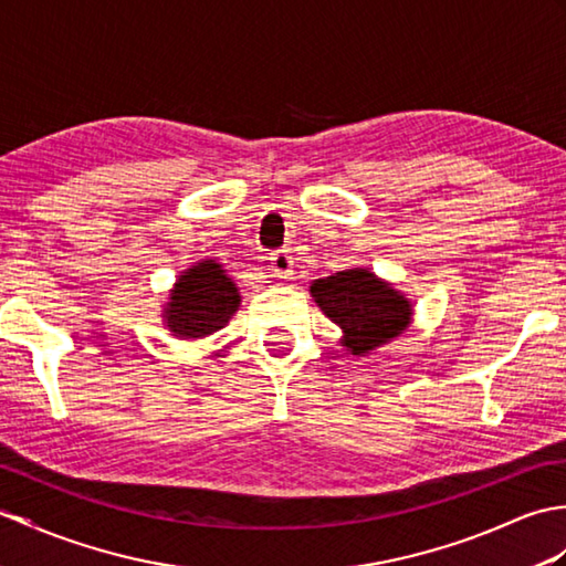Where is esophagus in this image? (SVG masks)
I'll return each instance as SVG.
<instances>
[{"instance_id":"obj_1","label":"esophagus","mask_w":566,"mask_h":566,"mask_svg":"<svg viewBox=\"0 0 566 566\" xmlns=\"http://www.w3.org/2000/svg\"><path fill=\"white\" fill-rule=\"evenodd\" d=\"M270 272L272 277L289 280L294 274V258L289 255V251H277L270 255Z\"/></svg>"}]
</instances>
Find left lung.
<instances>
[{
  "mask_svg": "<svg viewBox=\"0 0 566 566\" xmlns=\"http://www.w3.org/2000/svg\"><path fill=\"white\" fill-rule=\"evenodd\" d=\"M311 294L327 318L343 327V345L352 354L386 345L410 323V301L369 270H345L315 280Z\"/></svg>",
  "mask_w": 566,
  "mask_h": 566,
  "instance_id": "8db88e82",
  "label": "left lung"
}]
</instances>
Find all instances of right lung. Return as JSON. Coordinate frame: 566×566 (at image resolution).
<instances>
[{
	"mask_svg": "<svg viewBox=\"0 0 566 566\" xmlns=\"http://www.w3.org/2000/svg\"><path fill=\"white\" fill-rule=\"evenodd\" d=\"M239 292L219 262L205 260L180 280L166 311L168 327L182 337H205L221 331L239 308Z\"/></svg>",
	"mask_w": 566,
	"mask_h": 566,
	"instance_id": "1",
	"label": "right lung"
}]
</instances>
